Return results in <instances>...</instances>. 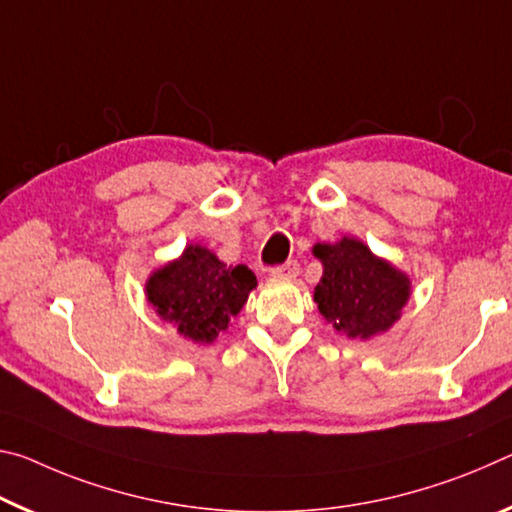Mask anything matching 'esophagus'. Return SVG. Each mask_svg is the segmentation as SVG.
Listing matches in <instances>:
<instances>
[{
    "label": "esophagus",
    "mask_w": 512,
    "mask_h": 512,
    "mask_svg": "<svg viewBox=\"0 0 512 512\" xmlns=\"http://www.w3.org/2000/svg\"><path fill=\"white\" fill-rule=\"evenodd\" d=\"M272 276H286V279H295V276L299 274V263L297 261H286L281 265L272 267Z\"/></svg>",
    "instance_id": "esophagus-1"
}]
</instances>
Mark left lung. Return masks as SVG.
I'll return each instance as SVG.
<instances>
[{
  "instance_id": "8db88e82",
  "label": "left lung",
  "mask_w": 512,
  "mask_h": 512,
  "mask_svg": "<svg viewBox=\"0 0 512 512\" xmlns=\"http://www.w3.org/2000/svg\"><path fill=\"white\" fill-rule=\"evenodd\" d=\"M324 265L315 286V304L335 331L367 340L399 320L410 297L408 276L376 258L363 242L342 238L335 245H315Z\"/></svg>"
}]
</instances>
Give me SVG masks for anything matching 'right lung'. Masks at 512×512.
<instances>
[{
	"label": "right lung",
	"instance_id": "right-lung-1",
	"mask_svg": "<svg viewBox=\"0 0 512 512\" xmlns=\"http://www.w3.org/2000/svg\"><path fill=\"white\" fill-rule=\"evenodd\" d=\"M256 288L245 265L226 267L211 251L190 245L179 261L165 265L147 281V299L156 313L179 326L195 342H213Z\"/></svg>",
	"mask_w": 512,
	"mask_h": 512
}]
</instances>
